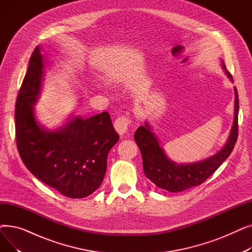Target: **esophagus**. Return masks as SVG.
<instances>
[{"label": "esophagus", "instance_id": "obj_1", "mask_svg": "<svg viewBox=\"0 0 252 252\" xmlns=\"http://www.w3.org/2000/svg\"><path fill=\"white\" fill-rule=\"evenodd\" d=\"M129 124H130V118L128 116H126V115L119 116L115 119L114 128L119 135L123 136L127 131Z\"/></svg>", "mask_w": 252, "mask_h": 252}]
</instances>
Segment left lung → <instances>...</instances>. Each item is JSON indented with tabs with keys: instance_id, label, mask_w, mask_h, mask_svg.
Wrapping results in <instances>:
<instances>
[{
	"instance_id": "obj_1",
	"label": "left lung",
	"mask_w": 252,
	"mask_h": 252,
	"mask_svg": "<svg viewBox=\"0 0 252 252\" xmlns=\"http://www.w3.org/2000/svg\"><path fill=\"white\" fill-rule=\"evenodd\" d=\"M222 69L230 81L233 82L231 73L227 70L226 65L221 61ZM235 91V112L231 133L226 145L215 155L204 160L193 163H177L165 155L160 143L152 131L150 125L146 122L136 130L135 141L140 148L143 168L146 176L157 187L169 192H182L186 189L198 186L207 180L220 165L227 159L238 137V112H239V100L236 87Z\"/></svg>"
}]
</instances>
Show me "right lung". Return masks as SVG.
I'll return each mask as SVG.
<instances>
[{"mask_svg":"<svg viewBox=\"0 0 252 252\" xmlns=\"http://www.w3.org/2000/svg\"><path fill=\"white\" fill-rule=\"evenodd\" d=\"M45 60L36 46L30 59L15 105L19 155L31 173L69 198H84L103 182L107 156L119 139L108 112L89 118L72 116L51 130L41 126L33 105L41 94Z\"/></svg>","mask_w":252,"mask_h":252,"instance_id":"1","label":"right lung"}]
</instances>
